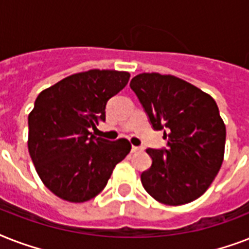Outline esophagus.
<instances>
[{
    "instance_id": "obj_1",
    "label": "esophagus",
    "mask_w": 249,
    "mask_h": 249,
    "mask_svg": "<svg viewBox=\"0 0 249 249\" xmlns=\"http://www.w3.org/2000/svg\"><path fill=\"white\" fill-rule=\"evenodd\" d=\"M142 151V148L137 147V146H132V152L133 154H136V152H141Z\"/></svg>"
}]
</instances>
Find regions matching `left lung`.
<instances>
[{
    "instance_id": "8db88e82",
    "label": "left lung",
    "mask_w": 249,
    "mask_h": 249,
    "mask_svg": "<svg viewBox=\"0 0 249 249\" xmlns=\"http://www.w3.org/2000/svg\"><path fill=\"white\" fill-rule=\"evenodd\" d=\"M130 88L154 129H163L168 140L166 150H146L152 165L141 174L144 190L165 205L200 197L225 155L226 126L214 99L185 80L156 72L137 75Z\"/></svg>"
}]
</instances>
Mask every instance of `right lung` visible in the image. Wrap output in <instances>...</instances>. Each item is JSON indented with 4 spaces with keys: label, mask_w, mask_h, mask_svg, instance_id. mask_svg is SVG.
Returning <instances> with one entry per match:
<instances>
[{
    "label": "right lung",
    "mask_w": 249,
    "mask_h": 249,
    "mask_svg": "<svg viewBox=\"0 0 249 249\" xmlns=\"http://www.w3.org/2000/svg\"><path fill=\"white\" fill-rule=\"evenodd\" d=\"M129 77L115 70L79 72L36 98L28 115V151L42 183L60 199L84 203L95 197L130 152L125 138L107 141L90 133L105 121L107 101Z\"/></svg>",
    "instance_id": "1"
}]
</instances>
